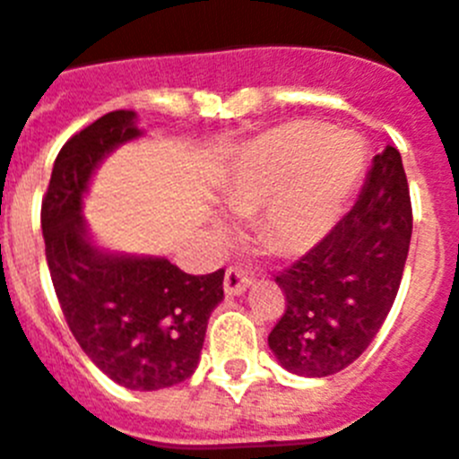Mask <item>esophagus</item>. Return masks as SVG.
I'll use <instances>...</instances> for the list:
<instances>
[{"mask_svg": "<svg viewBox=\"0 0 459 459\" xmlns=\"http://www.w3.org/2000/svg\"><path fill=\"white\" fill-rule=\"evenodd\" d=\"M250 282H253V275L248 271L241 269V266H230L225 271V282H222V287H225V294L237 296L248 290Z\"/></svg>", "mask_w": 459, "mask_h": 459, "instance_id": "esophagus-1", "label": "esophagus"}]
</instances>
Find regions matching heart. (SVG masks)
<instances>
[{
    "label": "heart",
    "instance_id": "obj_1",
    "mask_svg": "<svg viewBox=\"0 0 459 459\" xmlns=\"http://www.w3.org/2000/svg\"><path fill=\"white\" fill-rule=\"evenodd\" d=\"M363 168L366 149L356 135L317 121H291L241 149L222 202L237 216L259 212V243L290 257L331 232Z\"/></svg>",
    "mask_w": 459,
    "mask_h": 459
}]
</instances>
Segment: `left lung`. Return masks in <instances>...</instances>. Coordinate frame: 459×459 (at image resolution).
I'll return each instance as SVG.
<instances>
[{"label":"left lung","instance_id":"1","mask_svg":"<svg viewBox=\"0 0 459 459\" xmlns=\"http://www.w3.org/2000/svg\"><path fill=\"white\" fill-rule=\"evenodd\" d=\"M411 227L403 158L388 144L372 158L356 204L275 275L285 312L269 347L280 366L301 377H328L370 347L400 290Z\"/></svg>","mask_w":459,"mask_h":459}]
</instances>
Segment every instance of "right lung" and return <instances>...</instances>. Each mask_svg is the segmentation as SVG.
<instances>
[{"label": "right lung", "mask_w": 459, "mask_h": 459, "mask_svg": "<svg viewBox=\"0 0 459 459\" xmlns=\"http://www.w3.org/2000/svg\"><path fill=\"white\" fill-rule=\"evenodd\" d=\"M140 135L128 109L75 133L52 168L40 227L56 299L84 354L119 386L158 391L200 363L225 269L190 275L165 257L112 255L91 243L80 216L89 179L109 152Z\"/></svg>", "instance_id": "right-lung-1"}]
</instances>
